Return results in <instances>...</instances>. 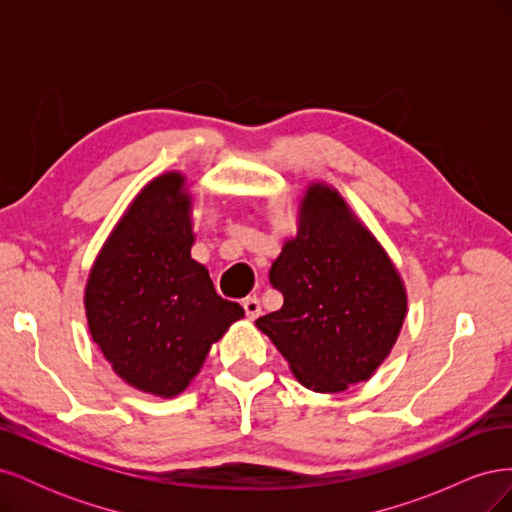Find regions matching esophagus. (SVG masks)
I'll return each instance as SVG.
<instances>
[{
    "mask_svg": "<svg viewBox=\"0 0 512 512\" xmlns=\"http://www.w3.org/2000/svg\"><path fill=\"white\" fill-rule=\"evenodd\" d=\"M243 309H245V316L250 318V320L258 318V316H260V312H262L260 301H258L256 297H247V299H243Z\"/></svg>",
    "mask_w": 512,
    "mask_h": 512,
    "instance_id": "34e87169",
    "label": "esophagus"
}]
</instances>
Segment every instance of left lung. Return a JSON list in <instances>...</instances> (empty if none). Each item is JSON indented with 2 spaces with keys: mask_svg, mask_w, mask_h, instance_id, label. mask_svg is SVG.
<instances>
[{
  "mask_svg": "<svg viewBox=\"0 0 512 512\" xmlns=\"http://www.w3.org/2000/svg\"><path fill=\"white\" fill-rule=\"evenodd\" d=\"M269 280L284 305L256 327L318 393L367 380L406 318V292L389 256L324 185L307 190L297 239L284 245Z\"/></svg>",
  "mask_w": 512,
  "mask_h": 512,
  "instance_id": "1",
  "label": "left lung"
}]
</instances>
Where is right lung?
<instances>
[{
    "instance_id": "right-lung-1",
    "label": "right lung",
    "mask_w": 512,
    "mask_h": 512,
    "mask_svg": "<svg viewBox=\"0 0 512 512\" xmlns=\"http://www.w3.org/2000/svg\"><path fill=\"white\" fill-rule=\"evenodd\" d=\"M183 179L170 173L138 194L91 269L85 307L94 342L138 391L181 393L243 307L222 299L194 243Z\"/></svg>"
}]
</instances>
